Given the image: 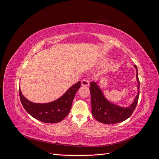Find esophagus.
I'll list each match as a JSON object with an SVG mask.
<instances>
[{"label":"esophagus","mask_w":159,"mask_h":159,"mask_svg":"<svg viewBox=\"0 0 159 159\" xmlns=\"http://www.w3.org/2000/svg\"><path fill=\"white\" fill-rule=\"evenodd\" d=\"M81 86H84V87H88L89 85V81L86 80H83L81 82Z\"/></svg>","instance_id":"34e87169"}]
</instances>
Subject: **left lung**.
<instances>
[{"label":"left lung","mask_w":159,"mask_h":159,"mask_svg":"<svg viewBox=\"0 0 159 159\" xmlns=\"http://www.w3.org/2000/svg\"><path fill=\"white\" fill-rule=\"evenodd\" d=\"M137 71L136 78L137 81V94L132 103L128 107H121L109 102L105 97L99 82L92 81L90 84V93L91 102V113L98 121L104 124H114L125 121L135 109L139 96V80L138 70L136 66H133Z\"/></svg>","instance_id":"1"}]
</instances>
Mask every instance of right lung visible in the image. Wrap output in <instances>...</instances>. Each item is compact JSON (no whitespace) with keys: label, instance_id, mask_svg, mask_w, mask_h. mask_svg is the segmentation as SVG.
<instances>
[{"label":"right lung","instance_id":"1","mask_svg":"<svg viewBox=\"0 0 159 159\" xmlns=\"http://www.w3.org/2000/svg\"><path fill=\"white\" fill-rule=\"evenodd\" d=\"M80 85L81 82L79 81L71 85L60 98L45 103L30 102L23 95L20 89L19 94L24 108L32 117L44 123H56L62 121L69 114L75 93Z\"/></svg>","mask_w":159,"mask_h":159}]
</instances>
